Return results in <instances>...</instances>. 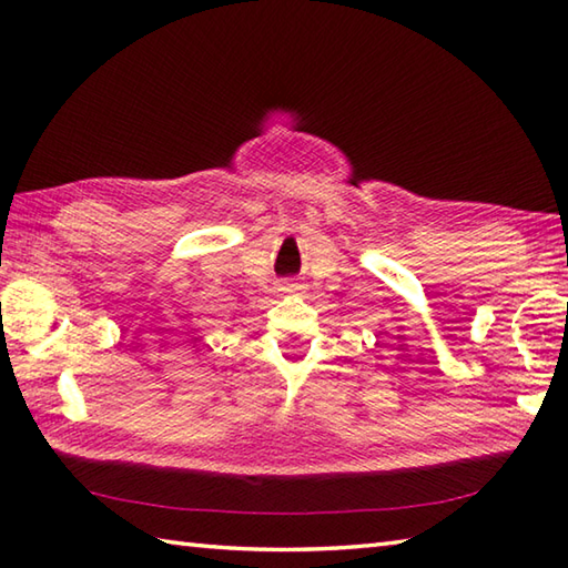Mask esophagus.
Returning <instances> with one entry per match:
<instances>
[{
	"mask_svg": "<svg viewBox=\"0 0 568 568\" xmlns=\"http://www.w3.org/2000/svg\"><path fill=\"white\" fill-rule=\"evenodd\" d=\"M281 291H283V293H287V295H297L300 291H303V285H300V283H293V281H285V283L281 285Z\"/></svg>",
	"mask_w": 568,
	"mask_h": 568,
	"instance_id": "34e87169",
	"label": "esophagus"
}]
</instances>
